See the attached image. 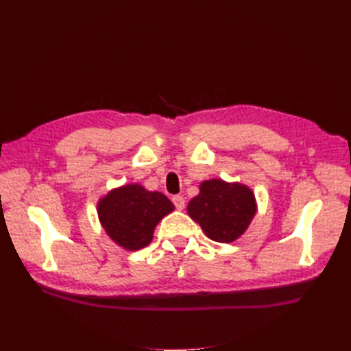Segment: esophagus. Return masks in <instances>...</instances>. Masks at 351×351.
Segmentation results:
<instances>
[{
    "label": "esophagus",
    "mask_w": 351,
    "mask_h": 351,
    "mask_svg": "<svg viewBox=\"0 0 351 351\" xmlns=\"http://www.w3.org/2000/svg\"><path fill=\"white\" fill-rule=\"evenodd\" d=\"M171 202H173V205H175V208L176 210H184V206H185V200H184V197L182 196H173L171 197Z\"/></svg>",
    "instance_id": "1"
}]
</instances>
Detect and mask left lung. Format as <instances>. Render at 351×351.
<instances>
[{"mask_svg": "<svg viewBox=\"0 0 351 351\" xmlns=\"http://www.w3.org/2000/svg\"><path fill=\"white\" fill-rule=\"evenodd\" d=\"M187 210L208 238L230 243L247 229L256 213V204L245 185L211 180L200 184V193L190 200Z\"/></svg>", "mask_w": 351, "mask_h": 351, "instance_id": "8db88e82", "label": "left lung"}]
</instances>
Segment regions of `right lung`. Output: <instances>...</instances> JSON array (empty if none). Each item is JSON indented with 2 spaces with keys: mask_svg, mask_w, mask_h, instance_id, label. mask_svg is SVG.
I'll return each mask as SVG.
<instances>
[{
  "mask_svg": "<svg viewBox=\"0 0 351 351\" xmlns=\"http://www.w3.org/2000/svg\"><path fill=\"white\" fill-rule=\"evenodd\" d=\"M173 208L162 193L134 184L108 193L98 205V214L111 240L128 250H138L152 241L155 226Z\"/></svg>",
  "mask_w": 351,
  "mask_h": 351,
  "instance_id": "obj_1",
  "label": "right lung"
}]
</instances>
